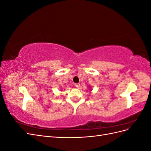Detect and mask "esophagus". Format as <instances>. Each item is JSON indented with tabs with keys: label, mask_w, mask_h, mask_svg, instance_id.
<instances>
[{
	"label": "esophagus",
	"mask_w": 151,
	"mask_h": 151,
	"mask_svg": "<svg viewBox=\"0 0 151 151\" xmlns=\"http://www.w3.org/2000/svg\"><path fill=\"white\" fill-rule=\"evenodd\" d=\"M75 87L76 88H80V84H76Z\"/></svg>",
	"instance_id": "1"
}]
</instances>
